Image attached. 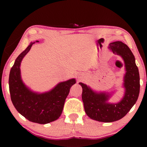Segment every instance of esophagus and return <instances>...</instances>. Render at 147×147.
I'll return each mask as SVG.
<instances>
[{
  "label": "esophagus",
  "mask_w": 147,
  "mask_h": 147,
  "mask_svg": "<svg viewBox=\"0 0 147 147\" xmlns=\"http://www.w3.org/2000/svg\"><path fill=\"white\" fill-rule=\"evenodd\" d=\"M84 76H84V75H82V74H81V75L80 76H78V78L80 79V80H82L84 78Z\"/></svg>",
  "instance_id": "obj_1"
}]
</instances>
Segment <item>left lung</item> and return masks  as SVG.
Instances as JSON below:
<instances>
[{
	"instance_id": "8db88e82",
	"label": "left lung",
	"mask_w": 147,
	"mask_h": 147,
	"mask_svg": "<svg viewBox=\"0 0 147 147\" xmlns=\"http://www.w3.org/2000/svg\"><path fill=\"white\" fill-rule=\"evenodd\" d=\"M108 49L114 54L120 56L124 63V94L121 100L117 103L109 102L111 94L104 91L98 93L86 84L79 83L82 88V98L87 115L104 123H111L124 117L136 104L140 89L139 70L129 47L122 41H115L109 43Z\"/></svg>"
}]
</instances>
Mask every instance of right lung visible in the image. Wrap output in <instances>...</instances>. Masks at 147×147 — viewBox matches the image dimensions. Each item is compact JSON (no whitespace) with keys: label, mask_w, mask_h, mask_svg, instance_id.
Listing matches in <instances>:
<instances>
[{"label":"right lung","mask_w":147,"mask_h":147,"mask_svg":"<svg viewBox=\"0 0 147 147\" xmlns=\"http://www.w3.org/2000/svg\"><path fill=\"white\" fill-rule=\"evenodd\" d=\"M36 42L38 43L39 41ZM34 43L35 42L30 43L15 61L9 73V89L11 102L17 111L30 121L44 124L60 117L65 100L76 80L72 78L59 82L45 93H37L28 88L21 78L20 66Z\"/></svg>","instance_id":"add662e5"}]
</instances>
